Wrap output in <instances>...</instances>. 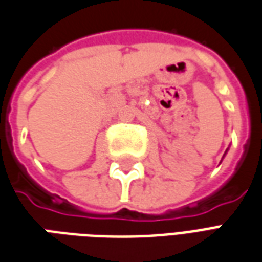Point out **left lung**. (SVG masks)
<instances>
[{
  "label": "left lung",
  "mask_w": 262,
  "mask_h": 262,
  "mask_svg": "<svg viewBox=\"0 0 262 262\" xmlns=\"http://www.w3.org/2000/svg\"><path fill=\"white\" fill-rule=\"evenodd\" d=\"M228 150H229V148H228ZM228 150H226V151H228ZM226 151H225V154H226ZM225 154H224V157H225Z\"/></svg>",
  "instance_id": "left-lung-1"
}]
</instances>
